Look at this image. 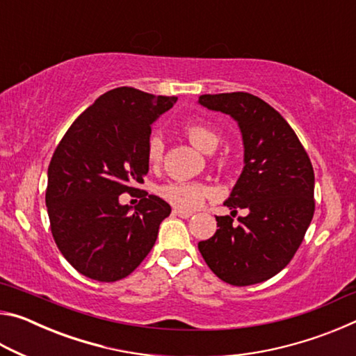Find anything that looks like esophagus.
<instances>
[{"label": "esophagus", "instance_id": "34e87169", "mask_svg": "<svg viewBox=\"0 0 356 356\" xmlns=\"http://www.w3.org/2000/svg\"><path fill=\"white\" fill-rule=\"evenodd\" d=\"M172 215L174 216H180V218H190L193 215L191 212H186V210H180V209H174L172 210Z\"/></svg>", "mask_w": 356, "mask_h": 356}]
</instances>
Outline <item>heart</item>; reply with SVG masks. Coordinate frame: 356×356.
Here are the masks:
<instances>
[{"label": "heart", "mask_w": 356, "mask_h": 356, "mask_svg": "<svg viewBox=\"0 0 356 356\" xmlns=\"http://www.w3.org/2000/svg\"><path fill=\"white\" fill-rule=\"evenodd\" d=\"M190 143L201 152L212 154L218 147L220 136L216 131L206 124H191L185 130ZM147 161L149 165H159L163 156V141L160 138H150L147 144ZM159 193L161 197H165L168 202H171L174 207L193 210L200 207L201 204L212 196V188L209 185L201 182H170L160 186Z\"/></svg>", "instance_id": "heart-1"}]
</instances>
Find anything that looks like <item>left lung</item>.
Masks as SVG:
<instances>
[{
  "instance_id": "obj_1",
  "label": "left lung",
  "mask_w": 356,
  "mask_h": 356,
  "mask_svg": "<svg viewBox=\"0 0 356 356\" xmlns=\"http://www.w3.org/2000/svg\"><path fill=\"white\" fill-rule=\"evenodd\" d=\"M197 104L236 120L243 141V170L225 201L249 210L232 225L216 216V232L197 248L227 284L267 281L291 262L314 215V170L286 119L248 92L204 94Z\"/></svg>"
}]
</instances>
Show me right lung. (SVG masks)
I'll return each mask as SVG.
<instances>
[{"label": "right lung", "instance_id": "obj_1", "mask_svg": "<svg viewBox=\"0 0 356 356\" xmlns=\"http://www.w3.org/2000/svg\"><path fill=\"white\" fill-rule=\"evenodd\" d=\"M176 100L127 86L111 89L75 119L51 156L45 204L53 238L88 278L113 282L129 276L171 213L155 195H143L135 207L122 206L119 196L140 190L135 185L149 171L150 125Z\"/></svg>", "mask_w": 356, "mask_h": 356}]
</instances>
